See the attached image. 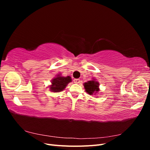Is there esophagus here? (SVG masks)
Returning a JSON list of instances; mask_svg holds the SVG:
<instances>
[{
  "instance_id": "1",
  "label": "esophagus",
  "mask_w": 150,
  "mask_h": 150,
  "mask_svg": "<svg viewBox=\"0 0 150 150\" xmlns=\"http://www.w3.org/2000/svg\"><path fill=\"white\" fill-rule=\"evenodd\" d=\"M74 83H80V80L79 79H74Z\"/></svg>"
}]
</instances>
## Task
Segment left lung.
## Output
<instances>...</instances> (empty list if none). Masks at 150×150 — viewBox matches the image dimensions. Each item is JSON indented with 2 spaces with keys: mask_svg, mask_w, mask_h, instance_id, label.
Returning <instances> with one entry per match:
<instances>
[{
  "mask_svg": "<svg viewBox=\"0 0 150 150\" xmlns=\"http://www.w3.org/2000/svg\"><path fill=\"white\" fill-rule=\"evenodd\" d=\"M99 84L98 81L94 80H91L88 81L87 83H84V86L86 91L87 92L89 95H93L98 93L99 91Z\"/></svg>",
  "mask_w": 150,
  "mask_h": 150,
  "instance_id": "obj_1",
  "label": "left lung"
}]
</instances>
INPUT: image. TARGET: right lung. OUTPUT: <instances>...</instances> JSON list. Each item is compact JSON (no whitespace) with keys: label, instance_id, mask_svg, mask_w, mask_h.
Returning a JSON list of instances; mask_svg holds the SVG:
<instances>
[{"label":"right lung","instance_id":"right-lung-1","mask_svg":"<svg viewBox=\"0 0 150 150\" xmlns=\"http://www.w3.org/2000/svg\"><path fill=\"white\" fill-rule=\"evenodd\" d=\"M71 82L70 76L64 77L60 75H57L56 78H54L52 81V85L50 86V89L52 92H60L66 87L67 84Z\"/></svg>","mask_w":150,"mask_h":150}]
</instances>
